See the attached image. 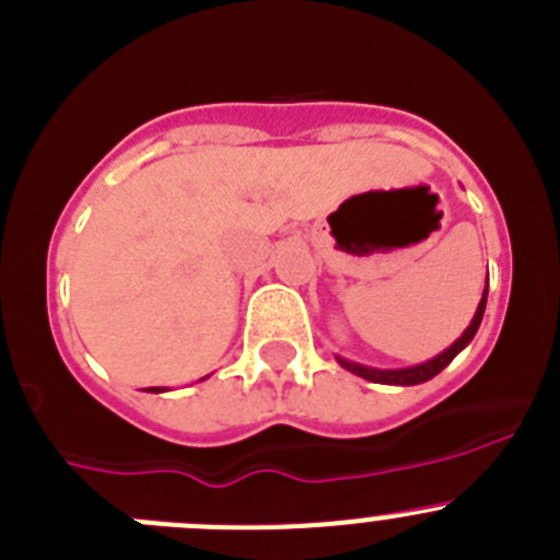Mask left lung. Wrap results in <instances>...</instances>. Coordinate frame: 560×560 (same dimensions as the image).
I'll return each mask as SVG.
<instances>
[{
	"label": "left lung",
	"mask_w": 560,
	"mask_h": 560,
	"mask_svg": "<svg viewBox=\"0 0 560 560\" xmlns=\"http://www.w3.org/2000/svg\"><path fill=\"white\" fill-rule=\"evenodd\" d=\"M486 292L483 290V298H480V304H478V312H475L472 323H469L467 331L462 334V337L456 339V342L447 348L445 353H439L436 359H431V362L425 364H417V368H406V370H373V368H362V364H353V362H345V359H339V364H342L345 370H351V373L362 375V378L368 381H375V384H404V386H411V384H422V381L433 378V375H439L442 370L447 368V364L453 362V359L458 357V353L467 348L469 342H472L475 331H478L480 320H483V310H486Z\"/></svg>",
	"instance_id": "8db88e82"
}]
</instances>
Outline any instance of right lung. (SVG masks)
Segmentation results:
<instances>
[{
	"mask_svg": "<svg viewBox=\"0 0 560 560\" xmlns=\"http://www.w3.org/2000/svg\"><path fill=\"white\" fill-rule=\"evenodd\" d=\"M151 392H160V389H156V386H151Z\"/></svg>",
	"mask_w": 560,
	"mask_h": 560,
	"instance_id": "add662e5",
	"label": "right lung"
}]
</instances>
